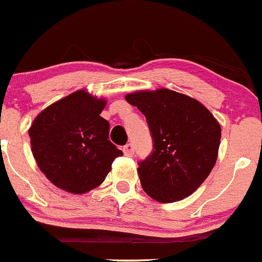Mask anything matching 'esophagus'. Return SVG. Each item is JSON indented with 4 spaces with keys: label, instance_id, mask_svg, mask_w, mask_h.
Listing matches in <instances>:
<instances>
[{
    "label": "esophagus",
    "instance_id": "1",
    "mask_svg": "<svg viewBox=\"0 0 262 262\" xmlns=\"http://www.w3.org/2000/svg\"><path fill=\"white\" fill-rule=\"evenodd\" d=\"M123 154H125L126 156H132L135 154V150H134V145L132 144H127L123 146Z\"/></svg>",
    "mask_w": 262,
    "mask_h": 262
}]
</instances>
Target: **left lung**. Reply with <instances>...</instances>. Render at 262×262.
Instances as JSON below:
<instances>
[{
    "label": "left lung",
    "instance_id": "1",
    "mask_svg": "<svg viewBox=\"0 0 262 262\" xmlns=\"http://www.w3.org/2000/svg\"><path fill=\"white\" fill-rule=\"evenodd\" d=\"M126 101L146 117L152 139V151L139 161L142 189L161 203L190 195L217 160L220 123L198 101L165 88L127 94Z\"/></svg>",
    "mask_w": 262,
    "mask_h": 262
}]
</instances>
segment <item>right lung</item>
<instances>
[{"instance_id": "1", "label": "right lung", "mask_w": 262, "mask_h": 262, "mask_svg": "<svg viewBox=\"0 0 262 262\" xmlns=\"http://www.w3.org/2000/svg\"><path fill=\"white\" fill-rule=\"evenodd\" d=\"M106 102L78 91L45 108L32 122V155L45 177L61 189L82 194L98 187L123 152L110 141Z\"/></svg>"}]
</instances>
